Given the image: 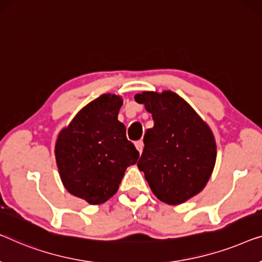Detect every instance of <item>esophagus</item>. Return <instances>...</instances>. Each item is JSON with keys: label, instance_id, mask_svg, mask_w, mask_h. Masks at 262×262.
Wrapping results in <instances>:
<instances>
[{"label": "esophagus", "instance_id": "1", "mask_svg": "<svg viewBox=\"0 0 262 262\" xmlns=\"http://www.w3.org/2000/svg\"><path fill=\"white\" fill-rule=\"evenodd\" d=\"M135 145H136V147H137V150L139 151V152L142 154L143 147H144V143H143V140H137V142L135 143Z\"/></svg>", "mask_w": 262, "mask_h": 262}]
</instances>
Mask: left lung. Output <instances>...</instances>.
I'll list each match as a JSON object with an SVG mask.
<instances>
[{"label":"left lung","mask_w":262,"mask_h":262,"mask_svg":"<svg viewBox=\"0 0 262 262\" xmlns=\"http://www.w3.org/2000/svg\"><path fill=\"white\" fill-rule=\"evenodd\" d=\"M152 115L154 127L144 135L137 163L158 200L180 204L206 187L213 172L216 144L208 125L176 93L135 96Z\"/></svg>","instance_id":"8db88e82"}]
</instances>
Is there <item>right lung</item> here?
<instances>
[{
    "label": "right lung",
    "mask_w": 262,
    "mask_h": 262,
    "mask_svg": "<svg viewBox=\"0 0 262 262\" xmlns=\"http://www.w3.org/2000/svg\"><path fill=\"white\" fill-rule=\"evenodd\" d=\"M122 104L115 94H103L86 105L56 140V164L63 185L91 204L104 203L115 195L125 170L138 161L139 152L118 120Z\"/></svg>",
    "instance_id": "obj_1"
}]
</instances>
